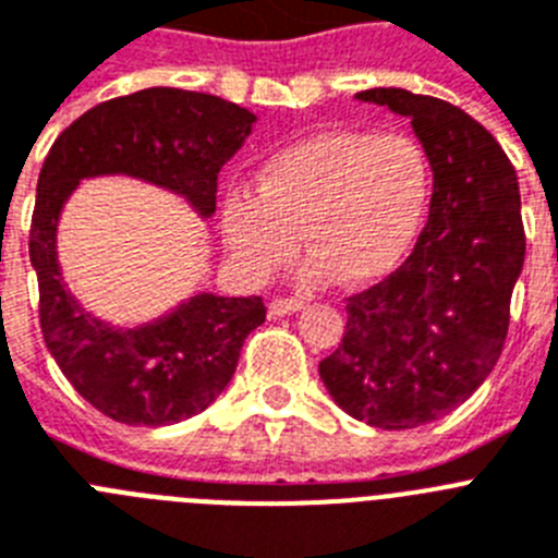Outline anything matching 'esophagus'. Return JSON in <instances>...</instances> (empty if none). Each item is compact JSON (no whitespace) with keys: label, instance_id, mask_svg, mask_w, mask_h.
<instances>
[{"label":"esophagus","instance_id":"obj_1","mask_svg":"<svg viewBox=\"0 0 558 558\" xmlns=\"http://www.w3.org/2000/svg\"><path fill=\"white\" fill-rule=\"evenodd\" d=\"M303 308V300L300 298H275L272 303H269V314L272 317H283V314H294Z\"/></svg>","mask_w":558,"mask_h":558}]
</instances>
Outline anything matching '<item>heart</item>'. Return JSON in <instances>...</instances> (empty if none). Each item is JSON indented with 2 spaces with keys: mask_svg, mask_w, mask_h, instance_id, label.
Wrapping results in <instances>:
<instances>
[{
  "mask_svg": "<svg viewBox=\"0 0 558 558\" xmlns=\"http://www.w3.org/2000/svg\"><path fill=\"white\" fill-rule=\"evenodd\" d=\"M429 198V159L401 132H326L260 168L255 193L225 202L232 255L252 278L289 264L298 239L308 280L367 286L387 278L415 241Z\"/></svg>",
  "mask_w": 558,
  "mask_h": 558,
  "instance_id": "heart-1",
  "label": "heart"
}]
</instances>
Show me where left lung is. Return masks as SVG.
Segmentation results:
<instances>
[{"label": "left lung", "mask_w": 558, "mask_h": 558, "mask_svg": "<svg viewBox=\"0 0 558 558\" xmlns=\"http://www.w3.org/2000/svg\"><path fill=\"white\" fill-rule=\"evenodd\" d=\"M356 98L410 118L433 198L404 264L348 298L345 333L319 379L353 418L413 429L452 413L500 360L525 260L520 182L492 132L458 106L396 86Z\"/></svg>", "instance_id": "left-lung-1"}]
</instances>
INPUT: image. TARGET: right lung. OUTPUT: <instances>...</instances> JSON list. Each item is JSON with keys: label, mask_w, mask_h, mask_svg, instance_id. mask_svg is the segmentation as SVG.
I'll return each mask as SVG.
<instances>
[{"label": "right lung", "mask_w": 558, "mask_h": 558, "mask_svg": "<svg viewBox=\"0 0 558 558\" xmlns=\"http://www.w3.org/2000/svg\"><path fill=\"white\" fill-rule=\"evenodd\" d=\"M252 123V111L216 95L151 86L81 114L41 165L31 225L41 333L70 385L120 424L165 426L207 410L230 385L241 345L266 319V306L260 298L196 294L151 326L114 331L64 289L58 213L81 179L129 173L182 193L210 216L221 165Z\"/></svg>", "instance_id": "1"}]
</instances>
